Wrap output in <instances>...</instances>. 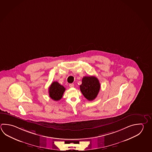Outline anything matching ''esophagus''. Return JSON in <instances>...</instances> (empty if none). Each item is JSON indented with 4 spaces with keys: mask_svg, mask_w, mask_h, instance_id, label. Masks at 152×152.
Returning <instances> with one entry per match:
<instances>
[{
    "mask_svg": "<svg viewBox=\"0 0 152 152\" xmlns=\"http://www.w3.org/2000/svg\"><path fill=\"white\" fill-rule=\"evenodd\" d=\"M69 86H70V88H74V84L73 83L69 84Z\"/></svg>",
    "mask_w": 152,
    "mask_h": 152,
    "instance_id": "obj_1",
    "label": "esophagus"
}]
</instances>
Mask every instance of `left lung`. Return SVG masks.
Segmentation results:
<instances>
[{
	"label": "left lung",
	"instance_id": "8db88e82",
	"mask_svg": "<svg viewBox=\"0 0 152 152\" xmlns=\"http://www.w3.org/2000/svg\"><path fill=\"white\" fill-rule=\"evenodd\" d=\"M80 91L89 101L94 100L99 91L100 85L97 78L95 76H85L82 78Z\"/></svg>",
	"mask_w": 152,
	"mask_h": 152
}]
</instances>
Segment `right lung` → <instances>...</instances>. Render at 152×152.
Returning <instances> with one entry per match:
<instances>
[{"mask_svg":"<svg viewBox=\"0 0 152 152\" xmlns=\"http://www.w3.org/2000/svg\"><path fill=\"white\" fill-rule=\"evenodd\" d=\"M66 88L57 82H53L49 88V97L55 101L60 100Z\"/></svg>","mask_w":152,"mask_h":152,"instance_id":"obj_1","label":"right lung"}]
</instances>
